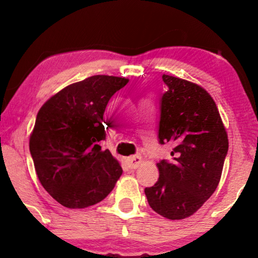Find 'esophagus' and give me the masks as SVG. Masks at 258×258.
Wrapping results in <instances>:
<instances>
[{"label": "esophagus", "instance_id": "34e87169", "mask_svg": "<svg viewBox=\"0 0 258 258\" xmlns=\"http://www.w3.org/2000/svg\"><path fill=\"white\" fill-rule=\"evenodd\" d=\"M126 162H128V165L129 168L132 169H136L139 168L141 163H142V157L141 156H130L129 158H126Z\"/></svg>", "mask_w": 258, "mask_h": 258}]
</instances>
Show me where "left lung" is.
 <instances>
[{
    "mask_svg": "<svg viewBox=\"0 0 258 258\" xmlns=\"http://www.w3.org/2000/svg\"><path fill=\"white\" fill-rule=\"evenodd\" d=\"M160 98L158 143H170L171 160L157 163L160 177L144 189L148 203L169 220L195 214L220 183L228 135L213 97L189 81L170 75Z\"/></svg>",
    "mask_w": 258,
    "mask_h": 258,
    "instance_id": "8db88e82",
    "label": "left lung"
}]
</instances>
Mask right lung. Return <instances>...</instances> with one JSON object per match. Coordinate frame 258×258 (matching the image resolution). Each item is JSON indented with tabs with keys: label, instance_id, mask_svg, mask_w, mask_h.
Listing matches in <instances>:
<instances>
[{
	"label": "right lung",
	"instance_id": "obj_1",
	"mask_svg": "<svg viewBox=\"0 0 258 258\" xmlns=\"http://www.w3.org/2000/svg\"><path fill=\"white\" fill-rule=\"evenodd\" d=\"M128 81L90 76L58 91L38 111L30 155L42 186L63 207L82 209L101 202L122 175L117 160L100 144L107 139L105 107Z\"/></svg>",
	"mask_w": 258,
	"mask_h": 258
}]
</instances>
